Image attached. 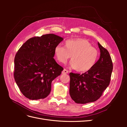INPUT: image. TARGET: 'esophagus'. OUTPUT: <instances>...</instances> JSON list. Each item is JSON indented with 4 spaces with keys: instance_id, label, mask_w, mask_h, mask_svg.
Listing matches in <instances>:
<instances>
[{
    "instance_id": "1",
    "label": "esophagus",
    "mask_w": 127,
    "mask_h": 127,
    "mask_svg": "<svg viewBox=\"0 0 127 127\" xmlns=\"http://www.w3.org/2000/svg\"><path fill=\"white\" fill-rule=\"evenodd\" d=\"M68 73V71L66 69H64L63 70V71H62V74H67Z\"/></svg>"
}]
</instances>
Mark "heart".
<instances>
[{
    "mask_svg": "<svg viewBox=\"0 0 127 127\" xmlns=\"http://www.w3.org/2000/svg\"><path fill=\"white\" fill-rule=\"evenodd\" d=\"M58 61L64 63L71 57L70 66L79 72H85L93 68L99 57L97 49L90 42L82 38L67 40L64 47L58 45L55 48Z\"/></svg>",
    "mask_w": 127,
    "mask_h": 127,
    "instance_id": "b5f03b06",
    "label": "heart"
}]
</instances>
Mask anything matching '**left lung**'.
Instances as JSON below:
<instances>
[{
	"label": "left lung",
	"mask_w": 127,
	"mask_h": 127,
	"mask_svg": "<svg viewBox=\"0 0 127 127\" xmlns=\"http://www.w3.org/2000/svg\"><path fill=\"white\" fill-rule=\"evenodd\" d=\"M100 57L94 67L84 74L70 72L69 94L76 103L95 102L109 85L113 64L109 52L98 42Z\"/></svg>",
	"instance_id": "8db88e82"
}]
</instances>
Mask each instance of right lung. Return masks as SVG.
Segmentation results:
<instances>
[{
    "instance_id": "add662e5",
    "label": "right lung",
    "mask_w": 127,
    "mask_h": 127,
    "mask_svg": "<svg viewBox=\"0 0 127 127\" xmlns=\"http://www.w3.org/2000/svg\"><path fill=\"white\" fill-rule=\"evenodd\" d=\"M64 40L54 34L32 37L18 50L14 59V79L22 93L32 100L44 98L51 83L63 68L53 58L55 48Z\"/></svg>"
}]
</instances>
